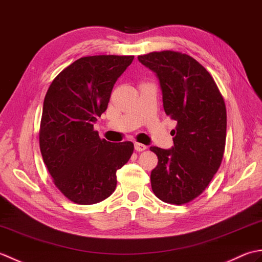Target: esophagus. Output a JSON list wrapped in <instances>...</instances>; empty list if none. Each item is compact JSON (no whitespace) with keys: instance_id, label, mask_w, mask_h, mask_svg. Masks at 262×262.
<instances>
[{"instance_id":"34e87169","label":"esophagus","mask_w":262,"mask_h":262,"mask_svg":"<svg viewBox=\"0 0 262 262\" xmlns=\"http://www.w3.org/2000/svg\"><path fill=\"white\" fill-rule=\"evenodd\" d=\"M135 146V149L137 152H142V151H145V149L147 148L146 145H144V144H141V143H135L134 144Z\"/></svg>"}]
</instances>
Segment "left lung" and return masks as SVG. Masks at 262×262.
Listing matches in <instances>:
<instances>
[{"instance_id":"obj_1","label":"left lung","mask_w":262,"mask_h":262,"mask_svg":"<svg viewBox=\"0 0 262 262\" xmlns=\"http://www.w3.org/2000/svg\"><path fill=\"white\" fill-rule=\"evenodd\" d=\"M153 71L163 108L177 121L173 146H151L158 155L152 190L164 203L182 205L202 193L219 170L226 140V108L213 77L187 54L163 51L138 56Z\"/></svg>"}]
</instances>
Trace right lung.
Returning <instances> with one entry per match:
<instances>
[{"mask_svg":"<svg viewBox=\"0 0 262 262\" xmlns=\"http://www.w3.org/2000/svg\"><path fill=\"white\" fill-rule=\"evenodd\" d=\"M134 56L82 57L52 82L43 100L39 145L55 186L71 202L92 205L115 191L116 172L130 159L132 142L110 143L93 124Z\"/></svg>","mask_w":262,"mask_h":262,"instance_id":"1","label":"right lung"}]
</instances>
